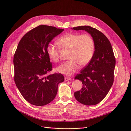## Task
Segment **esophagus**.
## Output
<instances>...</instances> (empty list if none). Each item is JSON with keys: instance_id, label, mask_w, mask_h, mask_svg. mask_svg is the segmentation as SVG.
<instances>
[{"instance_id": "1", "label": "esophagus", "mask_w": 131, "mask_h": 131, "mask_svg": "<svg viewBox=\"0 0 131 131\" xmlns=\"http://www.w3.org/2000/svg\"><path fill=\"white\" fill-rule=\"evenodd\" d=\"M71 80V78L69 77H65V80L66 81H69Z\"/></svg>"}]
</instances>
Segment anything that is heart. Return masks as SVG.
Segmentation results:
<instances>
[{"instance_id":"obj_1","label":"heart","mask_w":131,"mask_h":131,"mask_svg":"<svg viewBox=\"0 0 131 131\" xmlns=\"http://www.w3.org/2000/svg\"><path fill=\"white\" fill-rule=\"evenodd\" d=\"M57 43L63 50H69V61L58 66L57 72L66 75L74 74L79 68V65L86 66L92 59L94 52V42L88 34L68 33L58 40ZM47 53L51 60L57 62L59 59L60 50L54 45L47 47Z\"/></svg>"}]
</instances>
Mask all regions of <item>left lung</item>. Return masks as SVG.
Here are the masks:
<instances>
[{
    "label": "left lung",
    "mask_w": 131,
    "mask_h": 131,
    "mask_svg": "<svg viewBox=\"0 0 131 131\" xmlns=\"http://www.w3.org/2000/svg\"><path fill=\"white\" fill-rule=\"evenodd\" d=\"M74 30H85L94 42V52L89 64L75 77L83 85L74 96L80 103L96 105L101 102L111 89L114 81L115 58L111 44L102 32L90 26L74 27Z\"/></svg>",
    "instance_id": "left-lung-1"
}]
</instances>
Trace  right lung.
Segmentation results:
<instances>
[{
	"instance_id": "1",
	"label": "right lung",
	"mask_w": 131,
	"mask_h": 131,
	"mask_svg": "<svg viewBox=\"0 0 131 131\" xmlns=\"http://www.w3.org/2000/svg\"><path fill=\"white\" fill-rule=\"evenodd\" d=\"M64 30L40 25L27 32L18 45L14 57L15 82L23 97L33 105L52 101L59 83L64 80L60 73L47 75L52 69L47 47Z\"/></svg>"
}]
</instances>
